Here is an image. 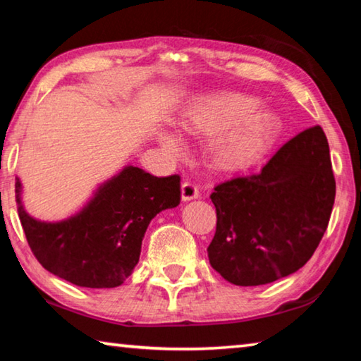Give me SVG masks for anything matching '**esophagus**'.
Returning a JSON list of instances; mask_svg holds the SVG:
<instances>
[{
    "mask_svg": "<svg viewBox=\"0 0 361 361\" xmlns=\"http://www.w3.org/2000/svg\"><path fill=\"white\" fill-rule=\"evenodd\" d=\"M200 195L199 192V188L194 185L191 181H185L181 185V199L183 200H192V199H197Z\"/></svg>",
    "mask_w": 361,
    "mask_h": 361,
    "instance_id": "obj_1",
    "label": "esophagus"
}]
</instances>
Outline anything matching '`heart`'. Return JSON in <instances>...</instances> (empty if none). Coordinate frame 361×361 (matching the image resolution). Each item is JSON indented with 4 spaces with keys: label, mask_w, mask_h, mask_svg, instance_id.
Listing matches in <instances>:
<instances>
[{
    "label": "heart",
    "mask_w": 361,
    "mask_h": 361,
    "mask_svg": "<svg viewBox=\"0 0 361 361\" xmlns=\"http://www.w3.org/2000/svg\"><path fill=\"white\" fill-rule=\"evenodd\" d=\"M258 102L239 94L204 97L188 109L183 127L188 132L210 137L212 164L221 170L247 167L264 151L279 132V119L259 111ZM161 143L170 152L181 145L172 133H162Z\"/></svg>",
    "instance_id": "b5f03b06"
}]
</instances>
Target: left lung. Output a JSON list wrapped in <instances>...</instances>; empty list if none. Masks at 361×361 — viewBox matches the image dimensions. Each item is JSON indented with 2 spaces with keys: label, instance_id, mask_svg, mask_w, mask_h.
Returning <instances> with one entry per match:
<instances>
[{
  "label": "left lung",
  "instance_id": "obj_1",
  "mask_svg": "<svg viewBox=\"0 0 361 361\" xmlns=\"http://www.w3.org/2000/svg\"><path fill=\"white\" fill-rule=\"evenodd\" d=\"M334 195L326 135L320 126L310 127L258 172L215 186L216 231L207 248L212 267L239 286L296 272L325 234Z\"/></svg>",
  "mask_w": 361,
  "mask_h": 361
}]
</instances>
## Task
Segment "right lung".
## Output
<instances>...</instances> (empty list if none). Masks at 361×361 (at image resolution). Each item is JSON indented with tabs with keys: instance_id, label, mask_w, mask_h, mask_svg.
<instances>
[{
	"instance_id": "right-lung-1",
	"label": "right lung",
	"mask_w": 361,
	"mask_h": 361,
	"mask_svg": "<svg viewBox=\"0 0 361 361\" xmlns=\"http://www.w3.org/2000/svg\"><path fill=\"white\" fill-rule=\"evenodd\" d=\"M16 183V200L27 242L46 271L85 288H114L133 272L148 224L181 200L180 175L157 176L129 166L97 189L75 216L59 223L28 215Z\"/></svg>"
}]
</instances>
